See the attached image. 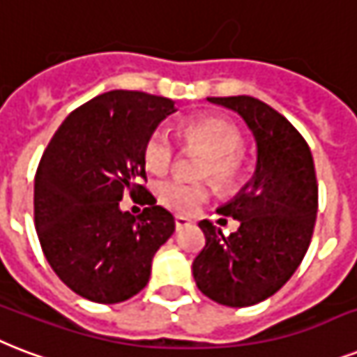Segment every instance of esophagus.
I'll list each match as a JSON object with an SVG mask.
<instances>
[{"instance_id": "obj_1", "label": "esophagus", "mask_w": 357, "mask_h": 357, "mask_svg": "<svg viewBox=\"0 0 357 357\" xmlns=\"http://www.w3.org/2000/svg\"><path fill=\"white\" fill-rule=\"evenodd\" d=\"M190 225H192V220H188V218H182V216L175 218L176 231H181V229H184V227H190Z\"/></svg>"}]
</instances>
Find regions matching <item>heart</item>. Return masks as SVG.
Returning <instances> with one entry per match:
<instances>
[{
	"mask_svg": "<svg viewBox=\"0 0 357 357\" xmlns=\"http://www.w3.org/2000/svg\"><path fill=\"white\" fill-rule=\"evenodd\" d=\"M181 135L184 145L197 149L206 154V158L199 165L197 175L201 178H212L220 190L231 188L238 181L242 171V134L236 124L223 117L193 119L182 124ZM176 149L173 141L164 132L149 134L143 145V160L149 171L156 175L165 173L175 160ZM158 201L176 214H192L208 199V188L201 182H184L178 178L160 182L156 188Z\"/></svg>",
	"mask_w": 357,
	"mask_h": 357,
	"instance_id": "heart-1",
	"label": "heart"
}]
</instances>
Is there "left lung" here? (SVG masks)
Here are the masks:
<instances>
[{
  "instance_id": "left-lung-1",
  "label": "left lung",
  "mask_w": 357,
  "mask_h": 357,
  "mask_svg": "<svg viewBox=\"0 0 357 357\" xmlns=\"http://www.w3.org/2000/svg\"><path fill=\"white\" fill-rule=\"evenodd\" d=\"M250 126L257 143L251 181L218 208L238 220L229 236L203 220L204 248L192 264L197 289L229 307H248L283 287L307 253L313 236L319 184L309 145L287 119L253 96H212Z\"/></svg>"
}]
</instances>
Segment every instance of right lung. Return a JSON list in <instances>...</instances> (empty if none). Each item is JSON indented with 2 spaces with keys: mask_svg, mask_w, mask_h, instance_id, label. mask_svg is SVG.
I'll return each instance as SVG.
<instances>
[{
  "mask_svg": "<svg viewBox=\"0 0 357 357\" xmlns=\"http://www.w3.org/2000/svg\"><path fill=\"white\" fill-rule=\"evenodd\" d=\"M175 102L139 91H109L74 109L44 151L35 175V229L57 278L96 303L145 289L154 253L175 231L156 204L143 145ZM126 192L149 204L139 217L118 206Z\"/></svg>",
  "mask_w": 357,
  "mask_h": 357,
  "instance_id": "1",
  "label": "right lung"
}]
</instances>
